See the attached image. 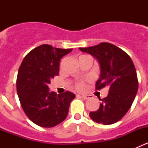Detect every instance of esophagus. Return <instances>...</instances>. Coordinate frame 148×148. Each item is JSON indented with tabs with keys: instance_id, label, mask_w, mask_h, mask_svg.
<instances>
[{
	"instance_id": "34e87169",
	"label": "esophagus",
	"mask_w": 148,
	"mask_h": 148,
	"mask_svg": "<svg viewBox=\"0 0 148 148\" xmlns=\"http://www.w3.org/2000/svg\"><path fill=\"white\" fill-rule=\"evenodd\" d=\"M81 97L84 99H89L91 98V95H81Z\"/></svg>"
}]
</instances>
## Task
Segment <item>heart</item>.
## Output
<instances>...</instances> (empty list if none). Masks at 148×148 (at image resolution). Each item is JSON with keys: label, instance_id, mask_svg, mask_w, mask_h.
Wrapping results in <instances>:
<instances>
[{"label": "heart", "instance_id": "obj_1", "mask_svg": "<svg viewBox=\"0 0 148 148\" xmlns=\"http://www.w3.org/2000/svg\"><path fill=\"white\" fill-rule=\"evenodd\" d=\"M84 82H79L76 84L75 87H76L78 90H82L84 88Z\"/></svg>", "mask_w": 148, "mask_h": 148}]
</instances>
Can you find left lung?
I'll return each instance as SVG.
<instances>
[{
    "label": "left lung",
    "instance_id": "8db88e82",
    "mask_svg": "<svg viewBox=\"0 0 148 148\" xmlns=\"http://www.w3.org/2000/svg\"><path fill=\"white\" fill-rule=\"evenodd\" d=\"M93 56L100 65V76L96 90L108 86V96L101 100L98 110L90 112L92 121L112 125L119 121L131 107L138 91L136 71L130 57L118 47L110 43L79 48Z\"/></svg>",
    "mask_w": 148,
    "mask_h": 148
}]
</instances>
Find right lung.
I'll list each match as a JSON object with an SVG mask.
<instances>
[{
  "label": "right lung",
  "instance_id": "right-lung-1",
  "mask_svg": "<svg viewBox=\"0 0 148 148\" xmlns=\"http://www.w3.org/2000/svg\"><path fill=\"white\" fill-rule=\"evenodd\" d=\"M72 50L42 44L30 51L22 61L17 77V92L24 113L35 125L52 127L67 116L75 95L70 91L49 92L48 84L58 75L61 58Z\"/></svg>",
  "mask_w": 148,
  "mask_h": 148
}]
</instances>
